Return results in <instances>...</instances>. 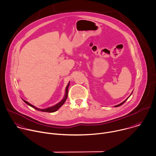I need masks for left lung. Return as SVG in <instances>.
<instances>
[{
  "label": "left lung",
  "mask_w": 156,
  "mask_h": 156,
  "mask_svg": "<svg viewBox=\"0 0 156 156\" xmlns=\"http://www.w3.org/2000/svg\"><path fill=\"white\" fill-rule=\"evenodd\" d=\"M130 96H129V97H128V98H127V99H126V100L125 101H123L122 103H121L120 104H119V105H116V106H115V107H118V106H121L122 105H123V104L124 103H125V102H126V101L127 100V99H128V98H129L130 97Z\"/></svg>",
  "instance_id": "1"
}]
</instances>
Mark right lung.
Returning a JSON list of instances; mask_svg holds the SVG:
<instances>
[{
	"mask_svg": "<svg viewBox=\"0 0 156 156\" xmlns=\"http://www.w3.org/2000/svg\"><path fill=\"white\" fill-rule=\"evenodd\" d=\"M69 83L68 84V85H67V87H66V93H65V97L63 98V99L59 103H58V104H56V105H55V106H51V107H50V108H46V109H42L37 108L35 107L34 106H33V105H30V104L29 103H28L27 101H25V100H23L24 102L25 103H26L27 105L31 106V107L34 108L35 109H36V110H37V111H42V112H53L56 111L62 105H63L65 103V101H66V99H67V97H68V87H69Z\"/></svg>",
	"mask_w": 156,
	"mask_h": 156,
	"instance_id": "add662e5",
	"label": "right lung"
}]
</instances>
